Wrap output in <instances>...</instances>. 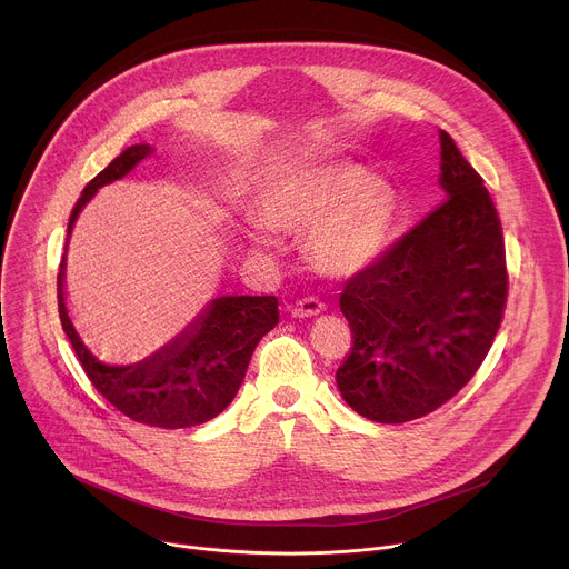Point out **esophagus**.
<instances>
[{
  "label": "esophagus",
  "instance_id": "obj_1",
  "mask_svg": "<svg viewBox=\"0 0 569 569\" xmlns=\"http://www.w3.org/2000/svg\"><path fill=\"white\" fill-rule=\"evenodd\" d=\"M321 310H323V303H321L319 299H315V297H306V299H299V301L290 308V315H292V317L303 319V317L319 315Z\"/></svg>",
  "mask_w": 569,
  "mask_h": 569
}]
</instances>
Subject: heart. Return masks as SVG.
<instances>
[{
	"mask_svg": "<svg viewBox=\"0 0 569 569\" xmlns=\"http://www.w3.org/2000/svg\"><path fill=\"white\" fill-rule=\"evenodd\" d=\"M261 224L246 238L254 250L272 246L268 229L308 233L321 272L345 279L373 266L389 248L398 209L393 198L362 169L342 161L310 159L274 176L257 198Z\"/></svg>",
	"mask_w": 569,
	"mask_h": 569,
	"instance_id": "1",
	"label": "heart"
}]
</instances>
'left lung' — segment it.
Wrapping results in <instances>:
<instances>
[{
	"label": "left lung",
	"instance_id": "left-lung-1",
	"mask_svg": "<svg viewBox=\"0 0 569 569\" xmlns=\"http://www.w3.org/2000/svg\"><path fill=\"white\" fill-rule=\"evenodd\" d=\"M439 139L448 200L340 295L353 347L336 382L376 423L421 419L450 400L489 353L507 303L493 200L452 137Z\"/></svg>",
	"mask_w": 569,
	"mask_h": 569
}]
</instances>
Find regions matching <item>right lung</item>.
Instances as JSON below:
<instances>
[{
  "mask_svg": "<svg viewBox=\"0 0 569 569\" xmlns=\"http://www.w3.org/2000/svg\"><path fill=\"white\" fill-rule=\"evenodd\" d=\"M152 150L150 143L126 148L83 189L67 224V246L78 213L97 191L126 178ZM67 246L58 272L60 321L80 365L106 400L137 423L167 430L200 426L218 417L240 389L259 340L279 323L277 297H216L182 333L148 358L108 365L88 349L71 321L64 292Z\"/></svg>",
  "mask_w": 569,
  "mask_h": 569,
  "instance_id": "add662e5",
  "label": "right lung"
}]
</instances>
